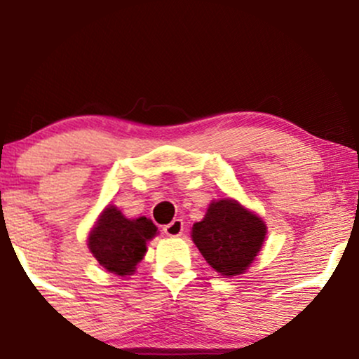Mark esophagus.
<instances>
[{"label": "esophagus", "mask_w": 359, "mask_h": 359, "mask_svg": "<svg viewBox=\"0 0 359 359\" xmlns=\"http://www.w3.org/2000/svg\"><path fill=\"white\" fill-rule=\"evenodd\" d=\"M163 233L170 238H177L184 233V222L182 219H174L170 224L163 226Z\"/></svg>", "instance_id": "34e87169"}]
</instances>
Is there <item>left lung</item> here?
I'll return each mask as SVG.
<instances>
[{
	"mask_svg": "<svg viewBox=\"0 0 359 359\" xmlns=\"http://www.w3.org/2000/svg\"><path fill=\"white\" fill-rule=\"evenodd\" d=\"M194 245L222 277L245 273L258 257L266 236L259 216L231 197L212 201L203 221L194 222Z\"/></svg>",
	"mask_w": 359,
	"mask_h": 359,
	"instance_id": "1",
	"label": "left lung"
}]
</instances>
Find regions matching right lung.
Wrapping results in <instances>:
<instances>
[{
  "mask_svg": "<svg viewBox=\"0 0 359 359\" xmlns=\"http://www.w3.org/2000/svg\"><path fill=\"white\" fill-rule=\"evenodd\" d=\"M158 233L145 216L130 219L116 205H106L89 231L88 246L93 257L109 273L133 275L147 253V243Z\"/></svg>",
  "mask_w": 359,
  "mask_h": 359,
  "instance_id": "right-lung-1",
  "label": "right lung"
}]
</instances>
